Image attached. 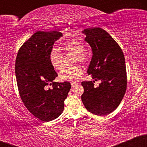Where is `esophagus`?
<instances>
[{
	"label": "esophagus",
	"instance_id": "34e87169",
	"mask_svg": "<svg viewBox=\"0 0 147 147\" xmlns=\"http://www.w3.org/2000/svg\"><path fill=\"white\" fill-rule=\"evenodd\" d=\"M79 83H78V82H71V86H72V88L75 87L77 84H79Z\"/></svg>",
	"mask_w": 147,
	"mask_h": 147
}]
</instances>
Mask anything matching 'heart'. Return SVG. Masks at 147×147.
Returning a JSON list of instances; mask_svg holds the SVG:
<instances>
[{"label":"heart","mask_w":147,"mask_h":147,"mask_svg":"<svg viewBox=\"0 0 147 147\" xmlns=\"http://www.w3.org/2000/svg\"><path fill=\"white\" fill-rule=\"evenodd\" d=\"M63 50L65 52H70L75 55L74 62L79 61L85 63L88 60L86 53L85 45L83 42L77 39H70L64 42L62 45ZM49 61L55 70H59L63 65V55L57 48H52L49 52ZM84 68L80 65L65 66L61 69L59 77L61 81H75L83 74Z\"/></svg>","instance_id":"b5f03b06"}]
</instances>
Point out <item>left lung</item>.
<instances>
[{"mask_svg": "<svg viewBox=\"0 0 147 147\" xmlns=\"http://www.w3.org/2000/svg\"><path fill=\"white\" fill-rule=\"evenodd\" d=\"M82 32L92 52L87 72L101 83L95 88L94 81L82 82L84 89L82 100L91 113L106 115L117 109L126 92L125 59L119 45L104 30L87 28Z\"/></svg>", "mask_w": 147, "mask_h": 147, "instance_id": "1", "label": "left lung"}]
</instances>
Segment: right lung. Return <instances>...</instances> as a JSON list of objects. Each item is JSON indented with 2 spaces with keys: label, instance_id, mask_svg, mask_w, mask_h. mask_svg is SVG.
Wrapping results in <instances>:
<instances>
[{
  "label": "right lung",
  "instance_id": "1",
  "mask_svg": "<svg viewBox=\"0 0 147 147\" xmlns=\"http://www.w3.org/2000/svg\"><path fill=\"white\" fill-rule=\"evenodd\" d=\"M62 36L57 31H37L23 43L16 59L15 73L22 101L34 117L45 122L63 113L64 100L71 88L68 82H54L58 75L48 58L52 45ZM49 85L52 89L48 88Z\"/></svg>",
  "mask_w": 147,
  "mask_h": 147
}]
</instances>
